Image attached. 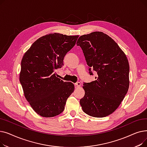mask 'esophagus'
Listing matches in <instances>:
<instances>
[{"label": "esophagus", "mask_w": 147, "mask_h": 147, "mask_svg": "<svg viewBox=\"0 0 147 147\" xmlns=\"http://www.w3.org/2000/svg\"><path fill=\"white\" fill-rule=\"evenodd\" d=\"M81 86V83L80 82H77L75 83V86L76 88H79Z\"/></svg>", "instance_id": "obj_1"}]
</instances>
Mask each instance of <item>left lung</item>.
<instances>
[{
	"instance_id": "8db88e82",
	"label": "left lung",
	"mask_w": 147,
	"mask_h": 147,
	"mask_svg": "<svg viewBox=\"0 0 147 147\" xmlns=\"http://www.w3.org/2000/svg\"><path fill=\"white\" fill-rule=\"evenodd\" d=\"M85 57L89 73L96 80L84 83L85 94L80 100L83 111L92 117H104L115 111L129 87V64L124 53L111 37L101 32L81 36L77 42Z\"/></svg>"
}]
</instances>
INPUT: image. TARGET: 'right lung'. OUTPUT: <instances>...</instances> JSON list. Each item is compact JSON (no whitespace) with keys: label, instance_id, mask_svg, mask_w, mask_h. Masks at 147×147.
<instances>
[{"label":"right lung","instance_id":"1","mask_svg":"<svg viewBox=\"0 0 147 147\" xmlns=\"http://www.w3.org/2000/svg\"><path fill=\"white\" fill-rule=\"evenodd\" d=\"M78 37L57 33L46 34L36 40L22 58L20 81L24 96L42 117L61 114L74 92L73 83L60 80L54 71L64 65L65 55Z\"/></svg>","mask_w":147,"mask_h":147}]
</instances>
